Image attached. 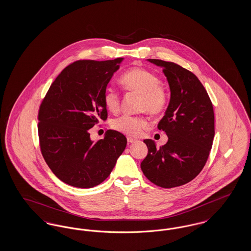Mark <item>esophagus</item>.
I'll return each mask as SVG.
<instances>
[{
  "mask_svg": "<svg viewBox=\"0 0 251 251\" xmlns=\"http://www.w3.org/2000/svg\"><path fill=\"white\" fill-rule=\"evenodd\" d=\"M127 141L129 142V143H133V142H135L136 141V139H134V138H132V137H127Z\"/></svg>",
  "mask_w": 251,
  "mask_h": 251,
  "instance_id": "esophagus-1",
  "label": "esophagus"
}]
</instances>
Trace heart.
I'll list each match as a JSON object with an SVG mask.
<instances>
[{
    "instance_id": "obj_1",
    "label": "heart",
    "mask_w": 251,
    "mask_h": 251,
    "mask_svg": "<svg viewBox=\"0 0 251 251\" xmlns=\"http://www.w3.org/2000/svg\"><path fill=\"white\" fill-rule=\"evenodd\" d=\"M124 88L141 95L139 110L151 115L162 114L168 103L167 88L160 84L157 74L144 68H133L125 72L120 79ZM105 107L112 113H118L120 107V96L117 89L107 87L103 93ZM149 126V120L144 116L123 115L113 120L114 130L129 136L139 135Z\"/></svg>"
}]
</instances>
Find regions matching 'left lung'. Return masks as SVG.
<instances>
[{"label":"left lung","mask_w":251,"mask_h":251,"mask_svg":"<svg viewBox=\"0 0 251 251\" xmlns=\"http://www.w3.org/2000/svg\"><path fill=\"white\" fill-rule=\"evenodd\" d=\"M148 61L163 69L169 84V104L157 126L168 140L159 149L153 140H144L149 151L141 169L152 183L173 188L191 181L205 166L215 136L214 108L194 73L173 62Z\"/></svg>","instance_id":"obj_1"}]
</instances>
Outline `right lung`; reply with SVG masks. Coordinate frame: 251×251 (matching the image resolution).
<instances>
[{"label":"right lung","mask_w":251,"mask_h":251,"mask_svg":"<svg viewBox=\"0 0 251 251\" xmlns=\"http://www.w3.org/2000/svg\"><path fill=\"white\" fill-rule=\"evenodd\" d=\"M123 58L79 60L65 68L50 84L38 111L41 153L52 173L78 188L99 185L112 172L127 139L108 130L93 142L89 129L107 120L103 93Z\"/></svg>","instance_id":"add662e5"}]
</instances>
